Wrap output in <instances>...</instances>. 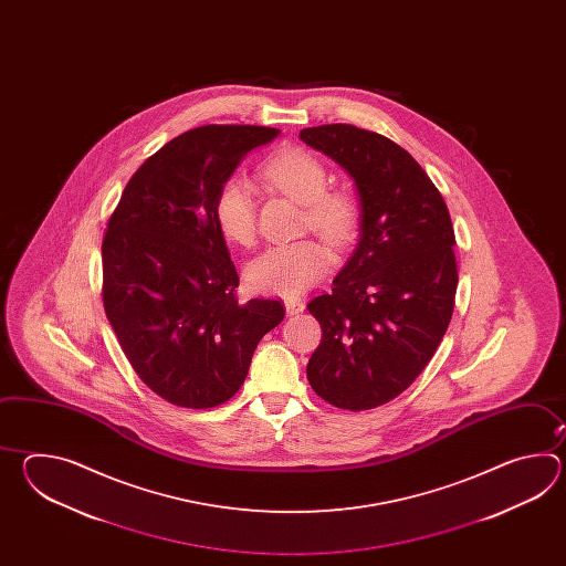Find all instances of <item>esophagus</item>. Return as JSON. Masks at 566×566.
<instances>
[{
    "instance_id": "34e87169",
    "label": "esophagus",
    "mask_w": 566,
    "mask_h": 566,
    "mask_svg": "<svg viewBox=\"0 0 566 566\" xmlns=\"http://www.w3.org/2000/svg\"><path fill=\"white\" fill-rule=\"evenodd\" d=\"M305 310L303 301L300 300H285V312L287 315H300Z\"/></svg>"
}]
</instances>
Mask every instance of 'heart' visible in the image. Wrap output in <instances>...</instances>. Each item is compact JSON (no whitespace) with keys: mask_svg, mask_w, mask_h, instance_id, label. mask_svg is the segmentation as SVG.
Masks as SVG:
<instances>
[{"mask_svg":"<svg viewBox=\"0 0 566 566\" xmlns=\"http://www.w3.org/2000/svg\"><path fill=\"white\" fill-rule=\"evenodd\" d=\"M263 176L271 186L305 206V229L317 230L336 249L354 241L360 227V202L349 190L325 188L327 169L313 154L301 147L281 149L266 159ZM214 220L227 241L242 247L254 241L256 217L249 181L232 176L218 188ZM327 263L329 253L324 242L307 237L269 247L249 263L244 279L256 293L297 297L317 283Z\"/></svg>","mask_w":566,"mask_h":566,"instance_id":"1","label":"heart"}]
</instances>
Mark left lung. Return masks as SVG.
Here are the masks:
<instances>
[{
    "label": "left lung",
    "instance_id": "8db88e82",
    "mask_svg": "<svg viewBox=\"0 0 566 566\" xmlns=\"http://www.w3.org/2000/svg\"><path fill=\"white\" fill-rule=\"evenodd\" d=\"M300 137L348 171L361 208L356 251L332 291L307 303L322 325L307 380L337 409H376L415 382L446 336L455 232L431 178L385 135L334 123Z\"/></svg>",
    "mask_w": 566,
    "mask_h": 566
}]
</instances>
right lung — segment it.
<instances>
[{"label":"right lung","mask_w":566,"mask_h":566,"mask_svg":"<svg viewBox=\"0 0 566 566\" xmlns=\"http://www.w3.org/2000/svg\"><path fill=\"white\" fill-rule=\"evenodd\" d=\"M273 127L205 125L133 174L103 237V305L133 370L176 407L237 395L254 348L285 317L277 300L237 297L239 275L214 220L218 188Z\"/></svg>","instance_id":"obj_1"}]
</instances>
